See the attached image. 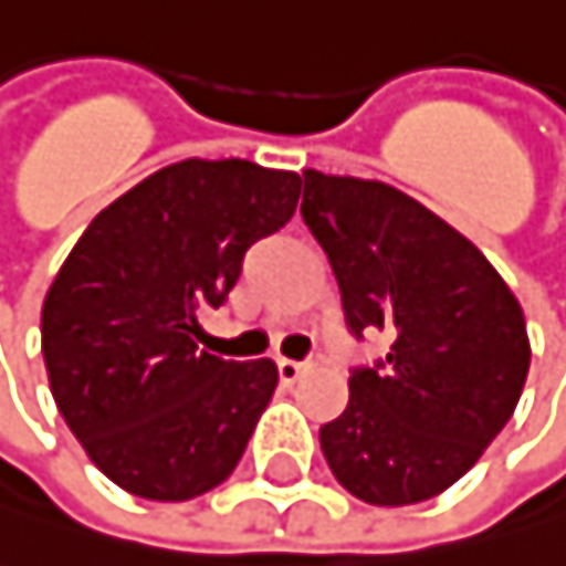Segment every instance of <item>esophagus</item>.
Wrapping results in <instances>:
<instances>
[{"label":"esophagus","mask_w":566,"mask_h":566,"mask_svg":"<svg viewBox=\"0 0 566 566\" xmlns=\"http://www.w3.org/2000/svg\"><path fill=\"white\" fill-rule=\"evenodd\" d=\"M302 369H305V363H298V359H277V377H281V384H295L302 377Z\"/></svg>","instance_id":"34e87169"}]
</instances>
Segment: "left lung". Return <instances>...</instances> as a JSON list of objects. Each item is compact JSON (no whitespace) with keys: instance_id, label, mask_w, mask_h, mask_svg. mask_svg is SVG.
Returning <instances> with one entry per match:
<instances>
[{"instance_id":"8db88e82","label":"left lung","mask_w":566,"mask_h":566,"mask_svg":"<svg viewBox=\"0 0 566 566\" xmlns=\"http://www.w3.org/2000/svg\"><path fill=\"white\" fill-rule=\"evenodd\" d=\"M302 220L349 336L390 339L349 369L346 410L318 428L325 462L363 503H424L513 418L530 369L523 308L472 241L387 182L308 169Z\"/></svg>"}]
</instances>
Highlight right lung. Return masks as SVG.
Returning a JSON list of instances; mask_svg holds the SVG:
<instances>
[{
    "label": "right lung",
    "mask_w": 566,
    "mask_h": 566,
    "mask_svg": "<svg viewBox=\"0 0 566 566\" xmlns=\"http://www.w3.org/2000/svg\"><path fill=\"white\" fill-rule=\"evenodd\" d=\"M298 189L248 159L166 166L101 210L53 277L40 325L53 400L125 492L182 503L241 462L277 366L200 349V318L251 244L292 220Z\"/></svg>",
    "instance_id": "obj_1"
}]
</instances>
